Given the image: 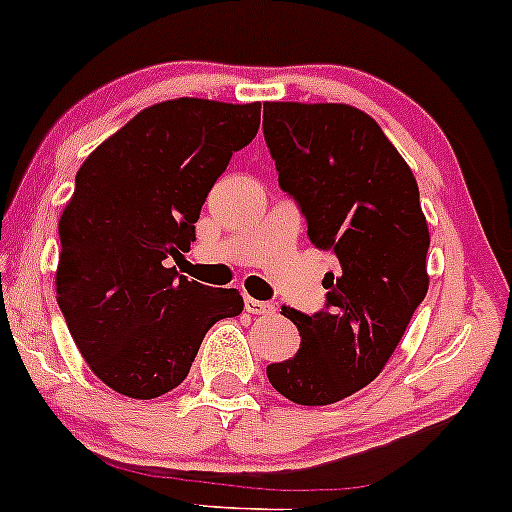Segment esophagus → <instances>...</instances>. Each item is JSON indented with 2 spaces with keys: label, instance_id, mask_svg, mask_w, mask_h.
<instances>
[{
  "label": "esophagus",
  "instance_id": "1",
  "mask_svg": "<svg viewBox=\"0 0 512 512\" xmlns=\"http://www.w3.org/2000/svg\"><path fill=\"white\" fill-rule=\"evenodd\" d=\"M245 311L252 313V316H269V313H274V306L267 301H257L252 296H245Z\"/></svg>",
  "mask_w": 512,
  "mask_h": 512
}]
</instances>
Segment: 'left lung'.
<instances>
[{
	"label": "left lung",
	"mask_w": 512,
	"mask_h": 512,
	"mask_svg": "<svg viewBox=\"0 0 512 512\" xmlns=\"http://www.w3.org/2000/svg\"><path fill=\"white\" fill-rule=\"evenodd\" d=\"M262 128L308 238L340 262L323 279L325 311L282 306L301 347L267 376L299 406H328L381 374L428 294V221L411 167L364 111L265 101Z\"/></svg>",
	"instance_id": "8db88e82"
}]
</instances>
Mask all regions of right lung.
Returning <instances> with one entry per match:
<instances>
[{"label": "right lung", "mask_w": 512, "mask_h": 512, "mask_svg": "<svg viewBox=\"0 0 512 512\" xmlns=\"http://www.w3.org/2000/svg\"><path fill=\"white\" fill-rule=\"evenodd\" d=\"M260 106L160 101L77 172L55 289L72 340L109 389L143 401L172 391L211 325L243 313L238 289L192 282L170 260L189 252L211 187L257 136Z\"/></svg>", "instance_id": "add662e5"}]
</instances>
